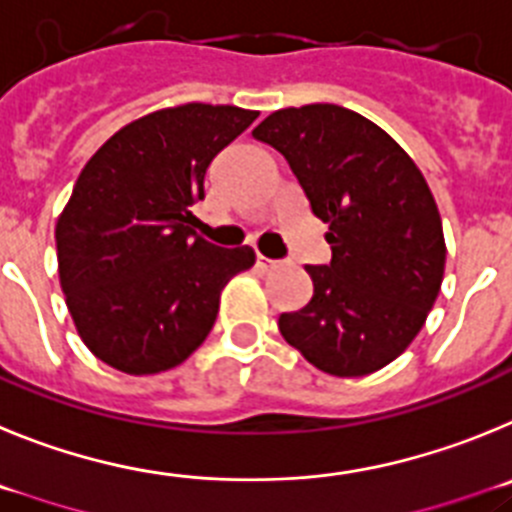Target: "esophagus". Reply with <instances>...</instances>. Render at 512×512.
I'll use <instances>...</instances> for the list:
<instances>
[{"instance_id":"34e87169","label":"esophagus","mask_w":512,"mask_h":512,"mask_svg":"<svg viewBox=\"0 0 512 512\" xmlns=\"http://www.w3.org/2000/svg\"><path fill=\"white\" fill-rule=\"evenodd\" d=\"M278 267H283V262L267 260V257L257 255V270H260V273H273V270H278Z\"/></svg>"}]
</instances>
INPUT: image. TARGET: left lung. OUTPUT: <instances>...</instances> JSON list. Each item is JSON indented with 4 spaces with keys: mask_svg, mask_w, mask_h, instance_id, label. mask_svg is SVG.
<instances>
[{
    "mask_svg": "<svg viewBox=\"0 0 512 512\" xmlns=\"http://www.w3.org/2000/svg\"><path fill=\"white\" fill-rule=\"evenodd\" d=\"M252 137L288 160L329 224L331 262L306 267L313 298L280 313V334L329 375L382 370L416 339L444 280V229L426 178L388 132L336 104L278 109Z\"/></svg>",
    "mask_w": 512,
    "mask_h": 512,
    "instance_id": "1",
    "label": "left lung"
}]
</instances>
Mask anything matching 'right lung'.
<instances>
[{
    "instance_id": "obj_1",
    "label": "right lung",
    "mask_w": 512,
    "mask_h": 512,
    "mask_svg": "<svg viewBox=\"0 0 512 512\" xmlns=\"http://www.w3.org/2000/svg\"><path fill=\"white\" fill-rule=\"evenodd\" d=\"M257 119L229 104L158 109L114 132L84 165L55 224L58 275L86 347L127 375L181 365L204 344L224 285L252 247L196 234L211 160Z\"/></svg>"
}]
</instances>
